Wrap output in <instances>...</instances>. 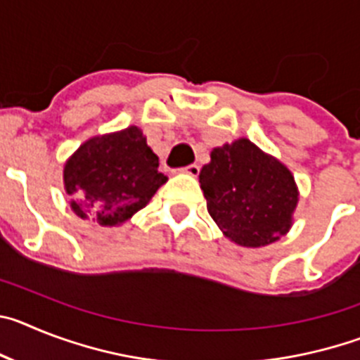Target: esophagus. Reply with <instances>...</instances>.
<instances>
[{
    "mask_svg": "<svg viewBox=\"0 0 360 360\" xmlns=\"http://www.w3.org/2000/svg\"><path fill=\"white\" fill-rule=\"evenodd\" d=\"M182 173H187V174H191V176H198V173H200V165L198 164H189V165H186V167H182Z\"/></svg>",
    "mask_w": 360,
    "mask_h": 360,
    "instance_id": "obj_1",
    "label": "esophagus"
}]
</instances>
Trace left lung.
Masks as SVG:
<instances>
[{
  "label": "left lung",
  "mask_w": 360,
  "mask_h": 360,
  "mask_svg": "<svg viewBox=\"0 0 360 360\" xmlns=\"http://www.w3.org/2000/svg\"><path fill=\"white\" fill-rule=\"evenodd\" d=\"M200 187L219 231L241 247L274 243L292 227L299 200L294 176L249 139L212 149Z\"/></svg>",
  "instance_id": "8db88e82"
}]
</instances>
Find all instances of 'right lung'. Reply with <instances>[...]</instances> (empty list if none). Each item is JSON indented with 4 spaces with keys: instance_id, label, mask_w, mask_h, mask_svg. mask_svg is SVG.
<instances>
[{
    "instance_id": "add662e5",
    "label": "right lung",
    "mask_w": 360,
    "mask_h": 360,
    "mask_svg": "<svg viewBox=\"0 0 360 360\" xmlns=\"http://www.w3.org/2000/svg\"><path fill=\"white\" fill-rule=\"evenodd\" d=\"M63 178L72 211L103 227L124 224L167 182L136 126L86 141L65 164Z\"/></svg>"
}]
</instances>
